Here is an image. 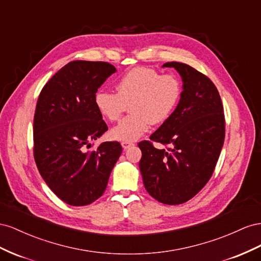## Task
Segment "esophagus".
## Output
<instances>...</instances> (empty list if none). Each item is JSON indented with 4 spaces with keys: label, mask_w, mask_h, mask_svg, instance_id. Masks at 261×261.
I'll list each match as a JSON object with an SVG mask.
<instances>
[{
    "label": "esophagus",
    "mask_w": 261,
    "mask_h": 261,
    "mask_svg": "<svg viewBox=\"0 0 261 261\" xmlns=\"http://www.w3.org/2000/svg\"><path fill=\"white\" fill-rule=\"evenodd\" d=\"M133 145H135V143H132V142H121V146L123 150H126V148H129Z\"/></svg>",
    "instance_id": "1"
}]
</instances>
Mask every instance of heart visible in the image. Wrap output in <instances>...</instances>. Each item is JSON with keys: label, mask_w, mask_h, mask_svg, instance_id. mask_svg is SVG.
Segmentation results:
<instances>
[{"label": "heart", "mask_w": 261, "mask_h": 261, "mask_svg": "<svg viewBox=\"0 0 261 261\" xmlns=\"http://www.w3.org/2000/svg\"><path fill=\"white\" fill-rule=\"evenodd\" d=\"M116 94L98 91L94 105L101 117L116 121L130 105V116L110 130V137L133 142L151 128L166 121L180 97V84L173 75H162L148 68H136L118 81Z\"/></svg>", "instance_id": "obj_1"}]
</instances>
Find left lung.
<instances>
[{
    "label": "left lung",
    "instance_id": "1",
    "mask_svg": "<svg viewBox=\"0 0 261 261\" xmlns=\"http://www.w3.org/2000/svg\"><path fill=\"white\" fill-rule=\"evenodd\" d=\"M181 77L182 92L173 114L150 137L168 151L143 141L140 172L146 191L162 203L187 202L209 181L224 143L225 120L217 87L204 74L180 62H167Z\"/></svg>",
    "mask_w": 261,
    "mask_h": 261
}]
</instances>
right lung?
<instances>
[{
  "label": "right lung",
  "instance_id": "1",
  "mask_svg": "<svg viewBox=\"0 0 261 261\" xmlns=\"http://www.w3.org/2000/svg\"><path fill=\"white\" fill-rule=\"evenodd\" d=\"M116 71L107 62H69L48 81L37 101L36 165L48 187L70 205H87L102 195L122 152L117 141L86 151L108 130L94 96Z\"/></svg>",
  "mask_w": 261,
  "mask_h": 261
}]
</instances>
